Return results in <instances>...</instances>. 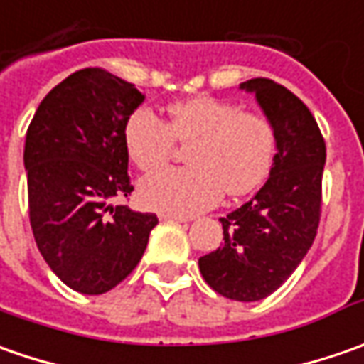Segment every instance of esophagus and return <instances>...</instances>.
Instances as JSON below:
<instances>
[{"label":"esophagus","instance_id":"34e87169","mask_svg":"<svg viewBox=\"0 0 364 364\" xmlns=\"http://www.w3.org/2000/svg\"><path fill=\"white\" fill-rule=\"evenodd\" d=\"M160 218L161 220H178V223H188V220H192L186 215H174V213H160Z\"/></svg>","mask_w":364,"mask_h":364}]
</instances>
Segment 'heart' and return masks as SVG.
<instances>
[{
  "mask_svg": "<svg viewBox=\"0 0 364 364\" xmlns=\"http://www.w3.org/2000/svg\"><path fill=\"white\" fill-rule=\"evenodd\" d=\"M190 143L186 168H166L139 182L141 203L174 215H194L218 203L223 192L243 196L269 176L275 132L265 115L215 97H194L170 107V121L151 109L133 111L123 127L129 160L151 172L171 155L173 141Z\"/></svg>",
  "mask_w": 364,
  "mask_h": 364,
  "instance_id": "1",
  "label": "heart"
}]
</instances>
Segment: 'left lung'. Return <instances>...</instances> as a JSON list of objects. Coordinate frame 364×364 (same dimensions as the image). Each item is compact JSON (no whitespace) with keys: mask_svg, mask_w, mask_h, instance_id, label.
<instances>
[{"mask_svg":"<svg viewBox=\"0 0 364 364\" xmlns=\"http://www.w3.org/2000/svg\"><path fill=\"white\" fill-rule=\"evenodd\" d=\"M241 89L255 92L272 121V172L251 200L220 218L225 243L198 259V267L220 296L257 301L286 282L314 243L326 144L310 109L286 87L251 78Z\"/></svg>","mask_w":364,"mask_h":364,"instance_id":"8db88e82","label":"left lung"}]
</instances>
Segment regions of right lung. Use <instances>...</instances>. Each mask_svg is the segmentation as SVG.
I'll return each instance as SVG.
<instances>
[{
    "label": "right lung",
    "instance_id": "add662e5",
    "mask_svg": "<svg viewBox=\"0 0 364 364\" xmlns=\"http://www.w3.org/2000/svg\"><path fill=\"white\" fill-rule=\"evenodd\" d=\"M144 99L132 82L82 68L44 97L26 133L36 245L50 269L87 296L121 284L158 225L151 213L113 204L133 190L123 127Z\"/></svg>",
    "mask_w": 364,
    "mask_h": 364
}]
</instances>
